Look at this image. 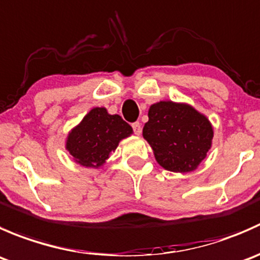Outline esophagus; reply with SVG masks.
I'll return each instance as SVG.
<instances>
[{"instance_id":"obj_1","label":"esophagus","mask_w":260,"mask_h":260,"mask_svg":"<svg viewBox=\"0 0 260 260\" xmlns=\"http://www.w3.org/2000/svg\"><path fill=\"white\" fill-rule=\"evenodd\" d=\"M132 127H133V131H135L136 135L140 136V135H141V132H142V128H141V123H140V122L133 123Z\"/></svg>"}]
</instances>
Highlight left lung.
Instances as JSON below:
<instances>
[{"instance_id": "8db88e82", "label": "left lung", "mask_w": 260, "mask_h": 260, "mask_svg": "<svg viewBox=\"0 0 260 260\" xmlns=\"http://www.w3.org/2000/svg\"><path fill=\"white\" fill-rule=\"evenodd\" d=\"M142 135L159 166L185 174L198 169L210 151L214 129L190 104L162 101L149 107Z\"/></svg>"}]
</instances>
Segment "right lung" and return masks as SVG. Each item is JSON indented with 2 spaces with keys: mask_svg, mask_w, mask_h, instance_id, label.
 <instances>
[{
  "mask_svg": "<svg viewBox=\"0 0 260 260\" xmlns=\"http://www.w3.org/2000/svg\"><path fill=\"white\" fill-rule=\"evenodd\" d=\"M132 133V127L120 115L109 114L104 107H95L70 131L65 148L80 166L99 169L120 141Z\"/></svg>",
  "mask_w": 260,
  "mask_h": 260,
  "instance_id": "obj_1",
  "label": "right lung"
}]
</instances>
